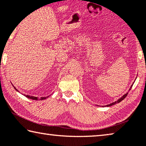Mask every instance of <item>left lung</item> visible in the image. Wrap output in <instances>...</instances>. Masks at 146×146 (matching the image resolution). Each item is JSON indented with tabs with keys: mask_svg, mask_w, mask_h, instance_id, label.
<instances>
[{
	"mask_svg": "<svg viewBox=\"0 0 146 146\" xmlns=\"http://www.w3.org/2000/svg\"><path fill=\"white\" fill-rule=\"evenodd\" d=\"M131 90V89H130ZM127 94H128V93H127L126 94H125L123 96H122L121 98L120 99H119L118 100H117V101H115V102H114V103H111V104H110V105H106L107 106H112V105H115V104H116L117 103H119V102H121V101H122V100H123V99L126 98L127 97Z\"/></svg>",
	"mask_w": 146,
	"mask_h": 146,
	"instance_id": "1",
	"label": "left lung"
}]
</instances>
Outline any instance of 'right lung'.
<instances>
[{
  "label": "right lung",
  "mask_w": 146,
  "mask_h": 146,
  "mask_svg": "<svg viewBox=\"0 0 146 146\" xmlns=\"http://www.w3.org/2000/svg\"><path fill=\"white\" fill-rule=\"evenodd\" d=\"M14 88L16 90L15 88L14 87ZM25 96L27 97V98H29V99H34V100H38V98L37 97H34V96H30L29 95H25ZM47 99V97H45V98H40V100H43V99Z\"/></svg>",
  "instance_id": "right-lung-1"
}]
</instances>
